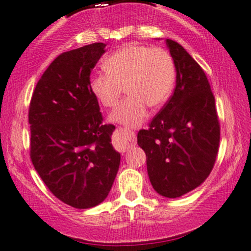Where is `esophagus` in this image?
Returning <instances> with one entry per match:
<instances>
[{"label":"esophagus","instance_id":"esophagus-1","mask_svg":"<svg viewBox=\"0 0 251 251\" xmlns=\"http://www.w3.org/2000/svg\"><path fill=\"white\" fill-rule=\"evenodd\" d=\"M119 133L122 134V148L123 149H127L131 147V146H134L136 142V136L135 133L132 132L131 129L120 127L119 128Z\"/></svg>","mask_w":251,"mask_h":251}]
</instances>
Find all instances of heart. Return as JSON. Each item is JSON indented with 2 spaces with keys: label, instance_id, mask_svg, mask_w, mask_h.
Wrapping results in <instances>:
<instances>
[{
  "label": "heart",
  "instance_id": "b5f03b06",
  "mask_svg": "<svg viewBox=\"0 0 251 251\" xmlns=\"http://www.w3.org/2000/svg\"><path fill=\"white\" fill-rule=\"evenodd\" d=\"M106 73L91 76L89 87L104 107H115L125 88L128 96L110 115V120L128 127L140 126L148 105L166 102L175 82V63L161 47L129 44L116 50L103 61Z\"/></svg>",
  "mask_w": 251,
  "mask_h": 251
}]
</instances>
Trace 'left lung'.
Wrapping results in <instances>:
<instances>
[{"instance_id": "1", "label": "left lung", "mask_w": 251, "mask_h": 251, "mask_svg": "<svg viewBox=\"0 0 251 251\" xmlns=\"http://www.w3.org/2000/svg\"><path fill=\"white\" fill-rule=\"evenodd\" d=\"M176 68L173 96L138 133L149 180L158 195L178 198L211 174L220 142L214 96L204 71L182 45L166 39Z\"/></svg>"}]
</instances>
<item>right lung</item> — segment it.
Returning <instances> with one entry per match:
<instances>
[{"mask_svg":"<svg viewBox=\"0 0 251 251\" xmlns=\"http://www.w3.org/2000/svg\"><path fill=\"white\" fill-rule=\"evenodd\" d=\"M105 46L95 43L60 54L38 81L28 109L34 169L56 198L80 210L106 198L120 164L111 144L115 126L103 125L89 87Z\"/></svg>","mask_w":251,"mask_h":251,"instance_id":"add662e5","label":"right lung"}]
</instances>
